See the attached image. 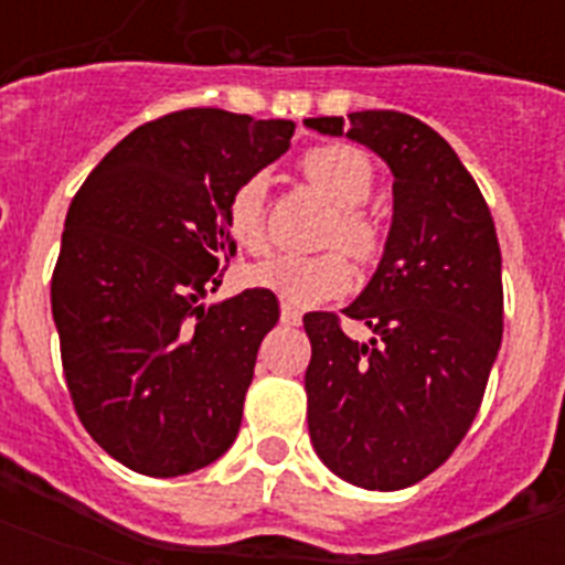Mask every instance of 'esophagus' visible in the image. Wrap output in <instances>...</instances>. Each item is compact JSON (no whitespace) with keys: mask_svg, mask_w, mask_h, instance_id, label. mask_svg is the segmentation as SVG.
Listing matches in <instances>:
<instances>
[{"mask_svg":"<svg viewBox=\"0 0 565 565\" xmlns=\"http://www.w3.org/2000/svg\"><path fill=\"white\" fill-rule=\"evenodd\" d=\"M279 319H282L286 326H299V322H302V313H299L294 306H288V302H282V311H279Z\"/></svg>","mask_w":565,"mask_h":565,"instance_id":"obj_1","label":"esophagus"}]
</instances>
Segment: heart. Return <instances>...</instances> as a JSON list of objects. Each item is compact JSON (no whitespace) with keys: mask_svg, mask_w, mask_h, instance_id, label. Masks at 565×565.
I'll return each mask as SVG.
<instances>
[{"mask_svg":"<svg viewBox=\"0 0 565 565\" xmlns=\"http://www.w3.org/2000/svg\"><path fill=\"white\" fill-rule=\"evenodd\" d=\"M302 172L319 194L337 206V221L328 228V243H342L353 257L371 259L379 252V228L362 212L373 192L371 158L348 143L317 147L302 158ZM228 237L246 252H259L266 243V174H248L228 194L223 209ZM246 282L277 294L282 302L311 308L342 297L353 282V268L344 252L271 254L246 271Z\"/></svg>","mask_w":565,"mask_h":565,"instance_id":"1","label":"heart"}]
</instances>
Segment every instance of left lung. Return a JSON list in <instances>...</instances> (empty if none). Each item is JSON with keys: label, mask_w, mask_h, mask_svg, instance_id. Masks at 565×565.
<instances>
[{"label": "left lung", "mask_w": 565, "mask_h": 565, "mask_svg": "<svg viewBox=\"0 0 565 565\" xmlns=\"http://www.w3.org/2000/svg\"><path fill=\"white\" fill-rule=\"evenodd\" d=\"M348 135L393 172V223L367 288L337 313H308V433L342 481L413 487L452 456L481 407L503 333L501 246L481 189L436 129L393 109L306 118Z\"/></svg>", "instance_id": "left-lung-1"}]
</instances>
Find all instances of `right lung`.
<instances>
[{"label":"right lung","mask_w":565,"mask_h":565,"mask_svg":"<svg viewBox=\"0 0 565 565\" xmlns=\"http://www.w3.org/2000/svg\"><path fill=\"white\" fill-rule=\"evenodd\" d=\"M294 121L194 107L132 129L70 203L50 306L84 430L152 478L209 467L234 444L277 297L203 306L237 246L223 209L291 147Z\"/></svg>","instance_id":"add662e5"}]
</instances>
